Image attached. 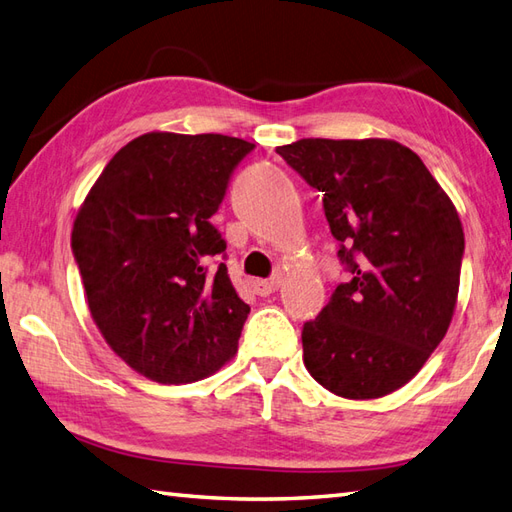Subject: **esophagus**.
Returning a JSON list of instances; mask_svg holds the SVG:
<instances>
[{"label": "esophagus", "mask_w": 512, "mask_h": 512, "mask_svg": "<svg viewBox=\"0 0 512 512\" xmlns=\"http://www.w3.org/2000/svg\"><path fill=\"white\" fill-rule=\"evenodd\" d=\"M280 287V276H274V278H256L252 280V289L256 295H260V298H265V295L278 291Z\"/></svg>", "instance_id": "obj_1"}]
</instances>
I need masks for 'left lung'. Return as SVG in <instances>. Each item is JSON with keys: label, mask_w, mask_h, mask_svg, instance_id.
Returning <instances> with one entry per match:
<instances>
[{"label": "left lung", "mask_w": 512, "mask_h": 512, "mask_svg": "<svg viewBox=\"0 0 512 512\" xmlns=\"http://www.w3.org/2000/svg\"><path fill=\"white\" fill-rule=\"evenodd\" d=\"M276 153L311 188L350 274L302 328L304 366L344 399L403 388L456 309L464 232L427 166L394 140L304 138Z\"/></svg>", "instance_id": "obj_1"}]
</instances>
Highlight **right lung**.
Wrapping results in <instances>:
<instances>
[{
	"instance_id": "1",
	"label": "right lung",
	"mask_w": 512,
	"mask_h": 512,
	"mask_svg": "<svg viewBox=\"0 0 512 512\" xmlns=\"http://www.w3.org/2000/svg\"><path fill=\"white\" fill-rule=\"evenodd\" d=\"M252 142L146 133L111 157L76 214L72 252L102 337L157 383L208 377L236 352L249 306L210 223Z\"/></svg>"
}]
</instances>
